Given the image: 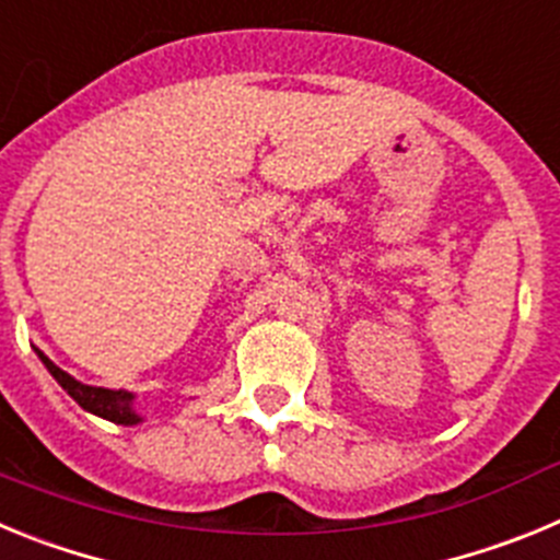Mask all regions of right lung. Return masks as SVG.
I'll use <instances>...</instances> for the list:
<instances>
[{"label": "right lung", "instance_id": "obj_1", "mask_svg": "<svg viewBox=\"0 0 560 560\" xmlns=\"http://www.w3.org/2000/svg\"><path fill=\"white\" fill-rule=\"evenodd\" d=\"M38 360L44 362L49 374L55 376L63 390L83 407L85 412H94V416L105 418V421H114V424H122V427H133V424H142L144 418L136 412L133 401H136V393L130 390H110V387H94V385H83V382L74 380L72 374H67L63 368L55 365L42 349H35Z\"/></svg>", "mask_w": 560, "mask_h": 560}]
</instances>
